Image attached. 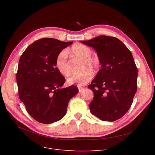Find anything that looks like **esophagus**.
Masks as SVG:
<instances>
[{
    "label": "esophagus",
    "instance_id": "esophagus-1",
    "mask_svg": "<svg viewBox=\"0 0 155 155\" xmlns=\"http://www.w3.org/2000/svg\"><path fill=\"white\" fill-rule=\"evenodd\" d=\"M84 88L79 87H78V91H79V92H82V91L84 90Z\"/></svg>",
    "mask_w": 155,
    "mask_h": 155
}]
</instances>
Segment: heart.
<instances>
[{
	"label": "heart",
	"mask_w": 155,
	"mask_h": 155,
	"mask_svg": "<svg viewBox=\"0 0 155 155\" xmlns=\"http://www.w3.org/2000/svg\"><path fill=\"white\" fill-rule=\"evenodd\" d=\"M70 51L73 54L84 59V68L85 69L80 72L74 73L70 75L67 78V83L69 85L77 84L78 86H83L91 80L94 75V72L91 68H98L100 66L99 58L97 55L91 54V48L84 44H74L71 47ZM67 58L68 54L67 51L63 50L56 56L55 60L56 68L61 74L64 76L67 75L70 72L67 63Z\"/></svg>",
	"instance_id": "heart-1"
}]
</instances>
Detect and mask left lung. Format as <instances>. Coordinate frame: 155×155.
<instances>
[{
    "label": "left lung",
    "mask_w": 155,
    "mask_h": 155,
    "mask_svg": "<svg viewBox=\"0 0 155 155\" xmlns=\"http://www.w3.org/2000/svg\"><path fill=\"white\" fill-rule=\"evenodd\" d=\"M80 42L94 49L102 65L88 85L94 92L91 113L104 121L119 119L131 107L137 91V68L131 52L115 37L99 36Z\"/></svg>",
    "instance_id": "1"
}]
</instances>
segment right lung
<instances>
[{"mask_svg": "<svg viewBox=\"0 0 155 155\" xmlns=\"http://www.w3.org/2000/svg\"><path fill=\"white\" fill-rule=\"evenodd\" d=\"M72 43L42 38L30 45L21 56L16 74L19 97L39 123L51 124L62 119L70 100L78 92L75 85L60 88L65 78L55 66L56 56Z\"/></svg>", "mask_w": 155, "mask_h": 155, "instance_id": "1", "label": "right lung"}]
</instances>
